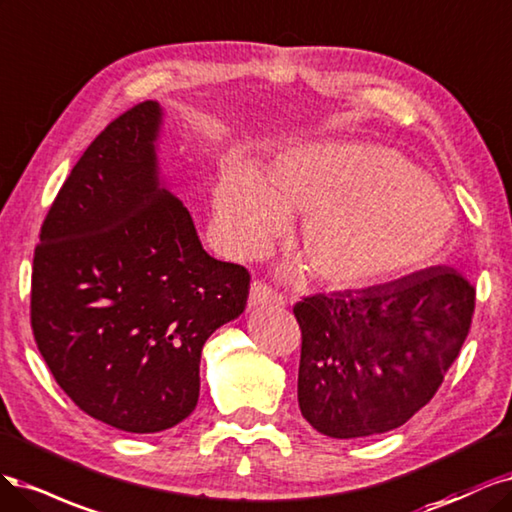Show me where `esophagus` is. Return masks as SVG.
Returning a JSON list of instances; mask_svg holds the SVG:
<instances>
[{
    "mask_svg": "<svg viewBox=\"0 0 512 512\" xmlns=\"http://www.w3.org/2000/svg\"><path fill=\"white\" fill-rule=\"evenodd\" d=\"M263 304H272V306H283L285 300L283 295L274 291L270 285L263 283V280H253L251 283V293H249V306H263Z\"/></svg>",
    "mask_w": 512,
    "mask_h": 512,
    "instance_id": "obj_1",
    "label": "esophagus"
}]
</instances>
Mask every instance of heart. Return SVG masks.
Here are the masks:
<instances>
[{
    "mask_svg": "<svg viewBox=\"0 0 512 512\" xmlns=\"http://www.w3.org/2000/svg\"><path fill=\"white\" fill-rule=\"evenodd\" d=\"M212 208L214 234L238 257L266 249L289 214H306L295 249L312 278L334 289L430 266L453 232V210L432 180L400 153L372 144L293 148L272 163L268 183L229 168L214 185Z\"/></svg>",
    "mask_w": 512,
    "mask_h": 512,
    "instance_id": "1",
    "label": "heart"
}]
</instances>
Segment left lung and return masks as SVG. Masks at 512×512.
<instances>
[{
	"instance_id": "8db88e82",
	"label": "left lung",
	"mask_w": 512,
	"mask_h": 512,
	"mask_svg": "<svg viewBox=\"0 0 512 512\" xmlns=\"http://www.w3.org/2000/svg\"><path fill=\"white\" fill-rule=\"evenodd\" d=\"M474 300L464 276L432 266L295 304L304 419L329 438H364L404 425L434 398L457 359Z\"/></svg>"
}]
</instances>
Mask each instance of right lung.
I'll return each instance as SVG.
<instances>
[{"label": "right lung", "mask_w": 512, "mask_h": 512, "mask_svg": "<svg viewBox=\"0 0 512 512\" xmlns=\"http://www.w3.org/2000/svg\"><path fill=\"white\" fill-rule=\"evenodd\" d=\"M161 106L142 102L97 136L42 223L31 329L59 387L131 434L187 419L214 329L242 315L251 274L210 257L159 180Z\"/></svg>", "instance_id": "1"}]
</instances>
